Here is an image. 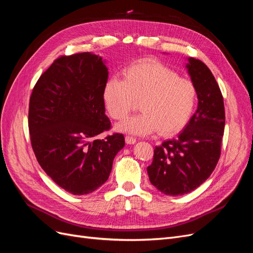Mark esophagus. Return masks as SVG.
<instances>
[{
    "label": "esophagus",
    "instance_id": "esophagus-1",
    "mask_svg": "<svg viewBox=\"0 0 253 253\" xmlns=\"http://www.w3.org/2000/svg\"><path fill=\"white\" fill-rule=\"evenodd\" d=\"M136 138H134V137H132V136H126V142L127 143V144H134V143H136Z\"/></svg>",
    "mask_w": 253,
    "mask_h": 253
}]
</instances>
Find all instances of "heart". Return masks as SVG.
Listing matches in <instances>:
<instances>
[{
    "instance_id": "obj_1",
    "label": "heart",
    "mask_w": 253,
    "mask_h": 253,
    "mask_svg": "<svg viewBox=\"0 0 253 253\" xmlns=\"http://www.w3.org/2000/svg\"><path fill=\"white\" fill-rule=\"evenodd\" d=\"M122 76L124 80L111 78L104 84L106 112L113 119L122 120L139 101L141 113L119 124L120 132L147 136L158 131L162 136H172L186 126L196 100L192 81L151 59L126 67Z\"/></svg>"
}]
</instances>
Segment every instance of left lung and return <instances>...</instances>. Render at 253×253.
<instances>
[{
  "label": "left lung",
  "mask_w": 253,
  "mask_h": 253,
  "mask_svg": "<svg viewBox=\"0 0 253 253\" xmlns=\"http://www.w3.org/2000/svg\"><path fill=\"white\" fill-rule=\"evenodd\" d=\"M187 72L196 88L197 110L174 139L154 150L147 168L150 181L160 192L178 196L200 187L215 169L225 127V108L218 84L201 60L189 57Z\"/></svg>",
  "instance_id": "left-lung-1"
}]
</instances>
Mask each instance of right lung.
<instances>
[{
  "mask_svg": "<svg viewBox=\"0 0 253 253\" xmlns=\"http://www.w3.org/2000/svg\"><path fill=\"white\" fill-rule=\"evenodd\" d=\"M108 78L102 57L93 52L63 56L42 74L30 96L28 126L38 163L74 195L101 187L126 144L118 133L97 138L111 127L102 98Z\"/></svg>",
  "mask_w": 253,
  "mask_h": 253,
  "instance_id": "1",
  "label": "right lung"
}]
</instances>
